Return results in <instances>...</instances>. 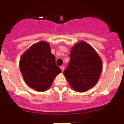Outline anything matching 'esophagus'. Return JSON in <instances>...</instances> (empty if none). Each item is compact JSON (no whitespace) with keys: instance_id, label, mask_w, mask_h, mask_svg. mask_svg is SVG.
<instances>
[{"instance_id":"esophagus-1","label":"esophagus","mask_w":124,"mask_h":124,"mask_svg":"<svg viewBox=\"0 0 124 124\" xmlns=\"http://www.w3.org/2000/svg\"><path fill=\"white\" fill-rule=\"evenodd\" d=\"M60 68H61V71H62V72H63V71H64V66H61V67H60Z\"/></svg>"}]
</instances>
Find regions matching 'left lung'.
Returning a JSON list of instances; mask_svg holds the SVG:
<instances>
[{"label": "left lung", "mask_w": 124, "mask_h": 124, "mask_svg": "<svg viewBox=\"0 0 124 124\" xmlns=\"http://www.w3.org/2000/svg\"><path fill=\"white\" fill-rule=\"evenodd\" d=\"M70 61L63 72L73 90L84 93L97 83L102 70V62L96 50L84 41L71 49Z\"/></svg>", "instance_id": "8db88e82"}]
</instances>
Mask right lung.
Wrapping results in <instances>:
<instances>
[{"instance_id": "right-lung-1", "label": "right lung", "mask_w": 124, "mask_h": 124, "mask_svg": "<svg viewBox=\"0 0 124 124\" xmlns=\"http://www.w3.org/2000/svg\"><path fill=\"white\" fill-rule=\"evenodd\" d=\"M20 70L29 87L38 92L50 88L54 78L61 70L55 63L46 41L35 43L23 53L20 60Z\"/></svg>"}]
</instances>
